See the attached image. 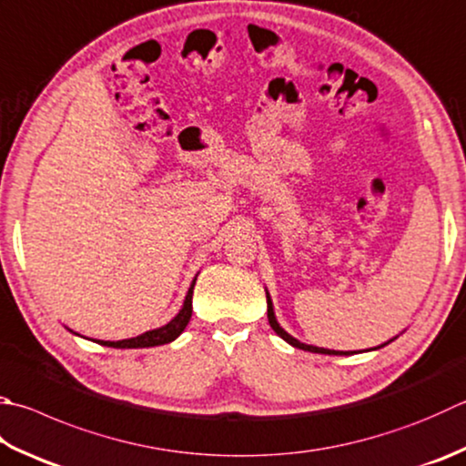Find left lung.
<instances>
[{
  "label": "left lung",
  "instance_id": "1",
  "mask_svg": "<svg viewBox=\"0 0 466 466\" xmlns=\"http://www.w3.org/2000/svg\"><path fill=\"white\" fill-rule=\"evenodd\" d=\"M268 296V320H269V327L274 329L279 337H282L286 342H289V345L296 347V349H302V350H310V353H322V355H349V353H342V350H330V349H322V347H312V345H304V342L296 340L292 335H288V332L279 327L278 320H276V314H274V306H271V300H269V294Z\"/></svg>",
  "mask_w": 466,
  "mask_h": 466
}]
</instances>
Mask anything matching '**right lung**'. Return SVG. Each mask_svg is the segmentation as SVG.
<instances>
[{
    "mask_svg": "<svg viewBox=\"0 0 466 466\" xmlns=\"http://www.w3.org/2000/svg\"><path fill=\"white\" fill-rule=\"evenodd\" d=\"M195 282H192V286L188 288V294L184 298L180 312L174 316L168 324H164L162 329L147 330L144 335L126 339V340H101V345L113 347V349H144V347H157V345H166V342H172L184 329H187V324L192 316V289H195Z\"/></svg>",
    "mask_w": 466,
    "mask_h": 466,
    "instance_id": "obj_1",
    "label": "right lung"
}]
</instances>
